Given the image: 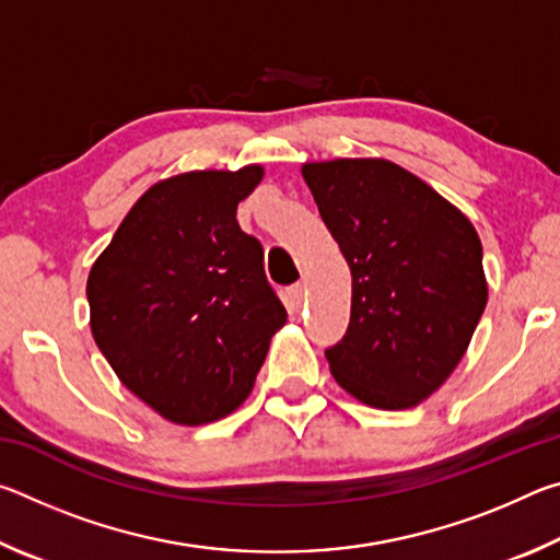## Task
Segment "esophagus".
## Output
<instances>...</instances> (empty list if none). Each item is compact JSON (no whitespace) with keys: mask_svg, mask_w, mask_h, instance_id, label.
<instances>
[{"mask_svg":"<svg viewBox=\"0 0 560 560\" xmlns=\"http://www.w3.org/2000/svg\"><path fill=\"white\" fill-rule=\"evenodd\" d=\"M303 299H306V283L303 281H299V283H293V287H289V301H291V306H301L303 303Z\"/></svg>","mask_w":560,"mask_h":560,"instance_id":"34e87169","label":"esophagus"}]
</instances>
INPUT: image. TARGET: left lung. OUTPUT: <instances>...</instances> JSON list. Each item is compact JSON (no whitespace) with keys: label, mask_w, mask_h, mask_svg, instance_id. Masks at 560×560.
I'll list each match as a JSON object with an SVG mask.
<instances>
[{"label":"left lung","mask_w":560,"mask_h":560,"mask_svg":"<svg viewBox=\"0 0 560 560\" xmlns=\"http://www.w3.org/2000/svg\"><path fill=\"white\" fill-rule=\"evenodd\" d=\"M301 175L353 277L338 385L381 410L428 400L467 353L487 306L481 242L457 207L381 158L306 163Z\"/></svg>","instance_id":"1"}]
</instances>
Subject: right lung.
I'll return each mask as SVG.
<instances>
[{
	"label": "right lung",
	"instance_id": "add662e5",
	"mask_svg": "<svg viewBox=\"0 0 560 560\" xmlns=\"http://www.w3.org/2000/svg\"><path fill=\"white\" fill-rule=\"evenodd\" d=\"M264 170H195L148 189L89 273L91 330L120 383L177 424L249 397L287 308L236 205Z\"/></svg>",
	"mask_w": 560,
	"mask_h": 560
}]
</instances>
